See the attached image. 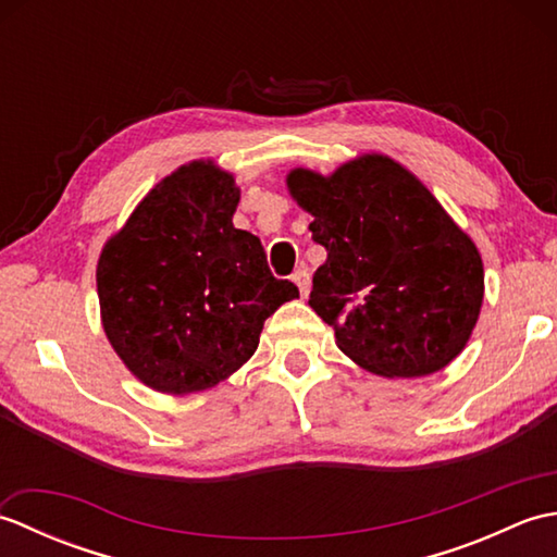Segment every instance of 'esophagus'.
<instances>
[{
	"label": "esophagus",
	"mask_w": 557,
	"mask_h": 557,
	"mask_svg": "<svg viewBox=\"0 0 557 557\" xmlns=\"http://www.w3.org/2000/svg\"><path fill=\"white\" fill-rule=\"evenodd\" d=\"M292 280H294V285L299 287L301 299L309 297V292H311V275H309V270H306V268H299V270L294 272V275H292Z\"/></svg>",
	"instance_id": "obj_1"
}]
</instances>
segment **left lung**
Wrapping results in <instances>:
<instances>
[{"instance_id":"obj_1","label":"left lung","mask_w":557,"mask_h":557,"mask_svg":"<svg viewBox=\"0 0 557 557\" xmlns=\"http://www.w3.org/2000/svg\"><path fill=\"white\" fill-rule=\"evenodd\" d=\"M292 198L325 246L309 306L337 347L385 377L445 369L467 347L483 304L476 244L417 176L369 152L330 176L297 168Z\"/></svg>"}]
</instances>
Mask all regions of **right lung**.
<instances>
[{
    "label": "right lung",
    "mask_w": 557,
    "mask_h": 557,
    "mask_svg": "<svg viewBox=\"0 0 557 557\" xmlns=\"http://www.w3.org/2000/svg\"><path fill=\"white\" fill-rule=\"evenodd\" d=\"M239 188L212 160L164 176L98 260L102 327L140 383L208 389L253 357L265 318L299 297L232 215Z\"/></svg>",
    "instance_id": "1"
}]
</instances>
